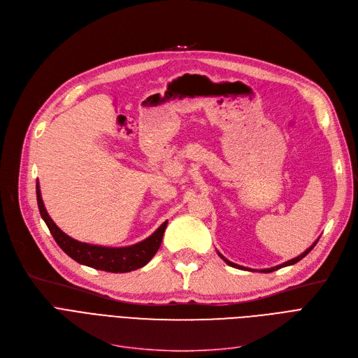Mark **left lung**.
Returning a JSON list of instances; mask_svg holds the SVG:
<instances>
[{
    "instance_id": "left-lung-1",
    "label": "left lung",
    "mask_w": 358,
    "mask_h": 358,
    "mask_svg": "<svg viewBox=\"0 0 358 358\" xmlns=\"http://www.w3.org/2000/svg\"><path fill=\"white\" fill-rule=\"evenodd\" d=\"M317 241H319V239H317ZM317 241H315L313 245H312L310 248H308L303 254H300L299 257H296V258H293V259H290V261H286V262H283V264H280V266H275V267H271V268H264V270H259V271H261V273H273V271H275V270H278V268H283V267H287V266H293V264H296L297 261H300L302 258H305V257H306V255L313 250V247L316 245ZM217 254H219V252H217ZM219 257H220L224 262H227V264H229L231 267H235V268H239V270H251V268H245V267H241V266H238V264H234V262L228 261V259L224 258L222 254H219ZM251 271H255V270H251Z\"/></svg>"
}]
</instances>
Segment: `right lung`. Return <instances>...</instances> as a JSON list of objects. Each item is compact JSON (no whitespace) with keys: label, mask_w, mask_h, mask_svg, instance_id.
Wrapping results in <instances>:
<instances>
[{"label":"right lung","mask_w":358,"mask_h":358,"mask_svg":"<svg viewBox=\"0 0 358 358\" xmlns=\"http://www.w3.org/2000/svg\"><path fill=\"white\" fill-rule=\"evenodd\" d=\"M36 196H37V206H39L41 216L48 224V228L52 236L55 238L56 243H58L65 254H68L72 259L80 262V264L88 266L96 270L108 271V273H129L146 266L161 247L162 236L168 222H164L149 238L130 247L110 248V247L91 245V243L80 242L64 234L50 219L42 200L39 181L36 182Z\"/></svg>","instance_id":"add662e5"}]
</instances>
